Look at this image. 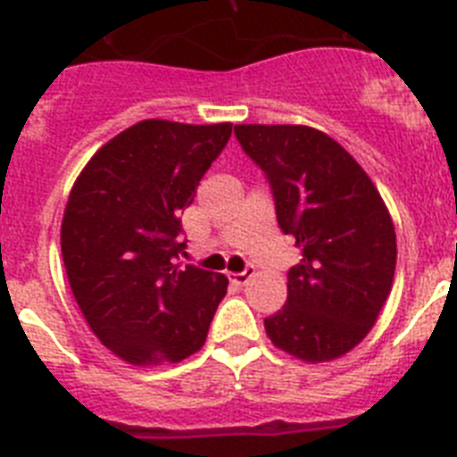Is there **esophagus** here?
<instances>
[{
    "label": "esophagus",
    "mask_w": 457,
    "mask_h": 457,
    "mask_svg": "<svg viewBox=\"0 0 457 457\" xmlns=\"http://www.w3.org/2000/svg\"><path fill=\"white\" fill-rule=\"evenodd\" d=\"M228 278H231L233 285H240V287H243V285H247V282H250L252 278H254V269H252V266H247V269H245L243 273H231V275H228Z\"/></svg>",
    "instance_id": "obj_1"
}]
</instances>
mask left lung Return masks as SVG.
<instances>
[{
    "label": "left lung",
    "mask_w": 457,
    "mask_h": 457,
    "mask_svg": "<svg viewBox=\"0 0 457 457\" xmlns=\"http://www.w3.org/2000/svg\"><path fill=\"white\" fill-rule=\"evenodd\" d=\"M273 188L278 224L301 263L287 303L263 320L275 348L303 361L345 355L371 331L397 263L395 224L369 175L337 139L308 126H236Z\"/></svg>",
    "instance_id": "8db88e82"
}]
</instances>
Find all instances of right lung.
<instances>
[{
  "mask_svg": "<svg viewBox=\"0 0 457 457\" xmlns=\"http://www.w3.org/2000/svg\"><path fill=\"white\" fill-rule=\"evenodd\" d=\"M231 130L139 120L97 149L71 187L60 228L67 280L93 334L128 364L182 361L205 343L228 280L179 270V214Z\"/></svg>",
  "mask_w": 457,
  "mask_h": 457,
  "instance_id": "right-lung-1",
  "label": "right lung"
}]
</instances>
